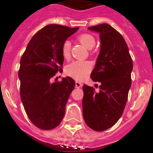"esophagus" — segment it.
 I'll use <instances>...</instances> for the list:
<instances>
[{
  "label": "esophagus",
  "mask_w": 153,
  "mask_h": 153,
  "mask_svg": "<svg viewBox=\"0 0 153 153\" xmlns=\"http://www.w3.org/2000/svg\"><path fill=\"white\" fill-rule=\"evenodd\" d=\"M82 85H83V84L81 83V82H79V81H75V87H76L77 88H80L82 87Z\"/></svg>",
  "instance_id": "esophagus-1"
}]
</instances>
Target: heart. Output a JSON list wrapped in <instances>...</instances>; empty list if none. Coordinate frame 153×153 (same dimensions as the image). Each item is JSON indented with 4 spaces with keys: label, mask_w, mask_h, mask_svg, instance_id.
<instances>
[{
    "label": "heart",
    "mask_w": 153,
    "mask_h": 153,
    "mask_svg": "<svg viewBox=\"0 0 153 153\" xmlns=\"http://www.w3.org/2000/svg\"><path fill=\"white\" fill-rule=\"evenodd\" d=\"M78 41L88 49H91L95 45L96 41L94 36L89 34H83L78 37ZM71 51V43L65 41L62 44V54L65 59H68ZM92 69V64L89 61H74L68 64L65 68V72L68 76L78 81H82L87 77Z\"/></svg>",
    "instance_id": "1"
}]
</instances>
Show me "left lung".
I'll return each instance as SVG.
<instances>
[{"mask_svg":"<svg viewBox=\"0 0 153 153\" xmlns=\"http://www.w3.org/2000/svg\"><path fill=\"white\" fill-rule=\"evenodd\" d=\"M99 33L100 51L91 78L100 82V92L83 86V117L89 128L102 131L113 126L125 109L131 85L133 61L122 35L106 23L89 27Z\"/></svg>","mask_w":153,"mask_h":153,"instance_id":"1","label":"left lung"}]
</instances>
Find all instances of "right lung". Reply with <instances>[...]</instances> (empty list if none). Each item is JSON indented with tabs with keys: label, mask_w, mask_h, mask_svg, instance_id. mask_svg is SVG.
<instances>
[{
	"label": "right lung",
	"mask_w": 153,
	"mask_h": 153,
	"mask_svg": "<svg viewBox=\"0 0 153 153\" xmlns=\"http://www.w3.org/2000/svg\"><path fill=\"white\" fill-rule=\"evenodd\" d=\"M78 28L46 25L31 38L21 57L18 73L21 100L30 121L40 129L56 128L65 115L75 81L66 77L51 83V78L62 69V44Z\"/></svg>",
	"instance_id": "obj_1"
}]
</instances>
